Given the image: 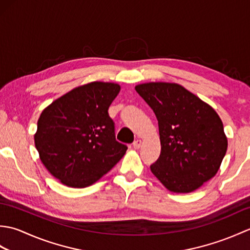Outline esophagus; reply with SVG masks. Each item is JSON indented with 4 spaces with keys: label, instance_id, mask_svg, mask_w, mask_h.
I'll return each instance as SVG.
<instances>
[{
    "label": "esophagus",
    "instance_id": "34e87169",
    "mask_svg": "<svg viewBox=\"0 0 250 250\" xmlns=\"http://www.w3.org/2000/svg\"><path fill=\"white\" fill-rule=\"evenodd\" d=\"M142 145V141L141 140H136L133 142V147L135 148V149H139V148L141 147Z\"/></svg>",
    "mask_w": 250,
    "mask_h": 250
}]
</instances>
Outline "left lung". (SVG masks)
Here are the masks:
<instances>
[{"instance_id":"obj_1","label":"left lung","mask_w":250,"mask_h":250,"mask_svg":"<svg viewBox=\"0 0 250 250\" xmlns=\"http://www.w3.org/2000/svg\"><path fill=\"white\" fill-rule=\"evenodd\" d=\"M135 90L155 113L161 153L152 174L173 192L188 193L218 172L228 141L216 111L177 83H149Z\"/></svg>"}]
</instances>
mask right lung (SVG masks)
<instances>
[{"label": "right lung", "mask_w": 250, "mask_h": 250, "mask_svg": "<svg viewBox=\"0 0 250 250\" xmlns=\"http://www.w3.org/2000/svg\"><path fill=\"white\" fill-rule=\"evenodd\" d=\"M120 86L94 82L73 89L43 110L34 136L41 161L51 175L73 188L97 182L124 157L108 107Z\"/></svg>", "instance_id": "obj_1"}]
</instances>
